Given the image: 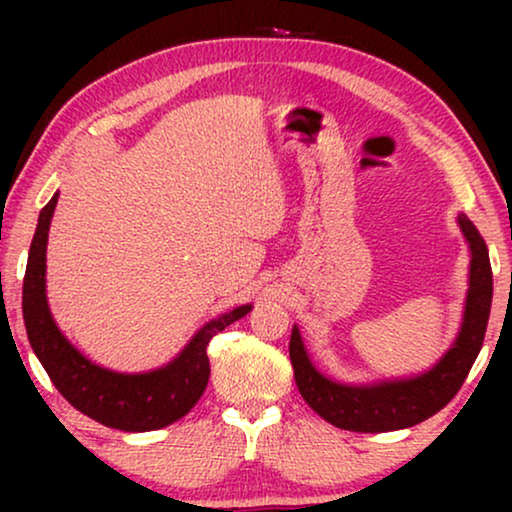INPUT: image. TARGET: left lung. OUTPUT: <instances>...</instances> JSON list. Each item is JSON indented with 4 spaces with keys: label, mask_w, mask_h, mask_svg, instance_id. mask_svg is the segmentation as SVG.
Listing matches in <instances>:
<instances>
[{
    "label": "left lung",
    "mask_w": 512,
    "mask_h": 512,
    "mask_svg": "<svg viewBox=\"0 0 512 512\" xmlns=\"http://www.w3.org/2000/svg\"><path fill=\"white\" fill-rule=\"evenodd\" d=\"M457 223L471 249L464 319H461L457 340L429 370L401 377V380L368 384L338 382L314 366L298 326H293L289 342L293 377H296L300 396L326 422L338 429L359 433L398 431L436 415L457 396L485 340L494 289L485 240L466 214H459Z\"/></svg>",
    "instance_id": "1"
}]
</instances>
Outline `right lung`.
<instances>
[{
  "label": "right lung",
  "mask_w": 512,
  "mask_h": 512,
  "mask_svg": "<svg viewBox=\"0 0 512 512\" xmlns=\"http://www.w3.org/2000/svg\"><path fill=\"white\" fill-rule=\"evenodd\" d=\"M58 195L55 193L51 202L41 209L23 279V319L34 354L55 389L95 422L128 433L170 426L188 415L207 387L209 340L249 314L251 305H240L207 321L170 363L149 373H116L97 366L65 338L48 310L46 244Z\"/></svg>",
  "instance_id": "1"
}]
</instances>
